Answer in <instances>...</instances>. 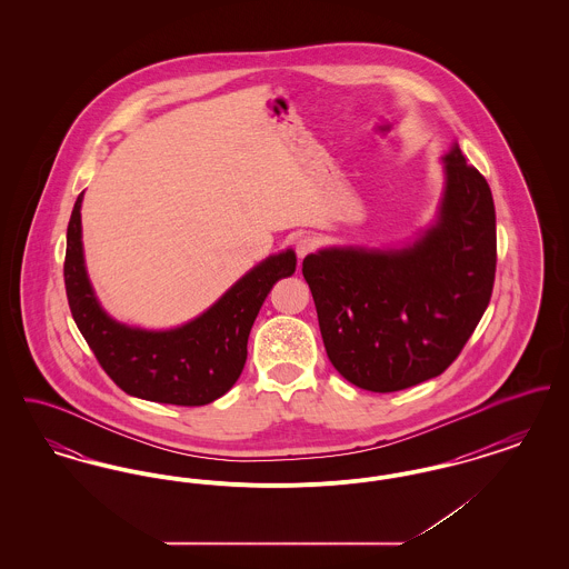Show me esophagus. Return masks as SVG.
I'll return each instance as SVG.
<instances>
[{"label": "esophagus", "mask_w": 569, "mask_h": 569, "mask_svg": "<svg viewBox=\"0 0 569 569\" xmlns=\"http://www.w3.org/2000/svg\"><path fill=\"white\" fill-rule=\"evenodd\" d=\"M313 249H316V239H313V237H309V234H302V237H298L297 256L300 258V260H302L305 256H309Z\"/></svg>", "instance_id": "34e87169"}]
</instances>
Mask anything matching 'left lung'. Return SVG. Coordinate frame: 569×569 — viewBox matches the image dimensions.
<instances>
[{"label":"left lung","mask_w":569,"mask_h":569,"mask_svg":"<svg viewBox=\"0 0 569 569\" xmlns=\"http://www.w3.org/2000/svg\"><path fill=\"white\" fill-rule=\"evenodd\" d=\"M495 202L459 144L446 156L439 221L399 251L322 249L302 260L326 353L353 386L397 392L441 376L487 311Z\"/></svg>","instance_id":"obj_1"}]
</instances>
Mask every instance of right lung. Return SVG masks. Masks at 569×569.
<instances>
[{
  "label": "right lung",
  "instance_id": "obj_1",
  "mask_svg": "<svg viewBox=\"0 0 569 569\" xmlns=\"http://www.w3.org/2000/svg\"><path fill=\"white\" fill-rule=\"evenodd\" d=\"M81 202L82 193L68 223L63 281L72 318L100 367L144 401L198 407L223 397L243 371L249 330L264 298L297 269L295 251L260 262L190 325L147 332L117 325L93 297L82 260Z\"/></svg>",
  "mask_w": 569,
  "mask_h": 569
}]
</instances>
